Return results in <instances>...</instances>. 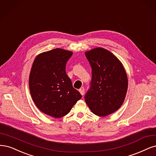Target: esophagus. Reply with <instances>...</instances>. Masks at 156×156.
I'll list each match as a JSON object with an SVG mask.
<instances>
[{"label":"esophagus","instance_id":"34e87169","mask_svg":"<svg viewBox=\"0 0 156 156\" xmlns=\"http://www.w3.org/2000/svg\"><path fill=\"white\" fill-rule=\"evenodd\" d=\"M79 91H80V94H81L82 95H83L84 93H85V89H84L83 87H81L79 89Z\"/></svg>","mask_w":156,"mask_h":156}]
</instances>
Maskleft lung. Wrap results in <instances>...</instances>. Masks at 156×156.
Masks as SVG:
<instances>
[{
  "label": "left lung",
  "mask_w": 156,
  "mask_h": 156,
  "mask_svg": "<svg viewBox=\"0 0 156 156\" xmlns=\"http://www.w3.org/2000/svg\"><path fill=\"white\" fill-rule=\"evenodd\" d=\"M92 69L91 87L85 101L91 111L105 117L120 108L128 90V77L122 63L108 50L97 47L85 52Z\"/></svg>",
  "instance_id": "1"
}]
</instances>
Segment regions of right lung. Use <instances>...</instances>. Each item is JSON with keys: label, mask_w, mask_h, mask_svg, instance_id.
Wrapping results in <instances>:
<instances>
[{"label": "right lung", "mask_w": 156, "mask_h": 156, "mask_svg": "<svg viewBox=\"0 0 156 156\" xmlns=\"http://www.w3.org/2000/svg\"><path fill=\"white\" fill-rule=\"evenodd\" d=\"M73 52L55 48L38 54L29 76V88L40 111L54 118L66 115L82 95L73 87L65 65Z\"/></svg>", "instance_id": "add662e5"}]
</instances>
